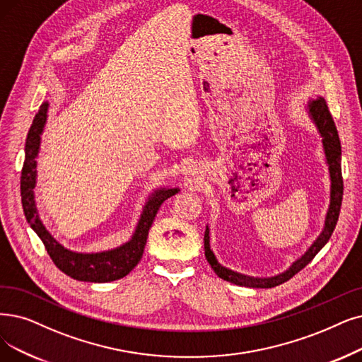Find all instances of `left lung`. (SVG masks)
Wrapping results in <instances>:
<instances>
[{
  "instance_id": "obj_1",
  "label": "left lung",
  "mask_w": 362,
  "mask_h": 362,
  "mask_svg": "<svg viewBox=\"0 0 362 362\" xmlns=\"http://www.w3.org/2000/svg\"><path fill=\"white\" fill-rule=\"evenodd\" d=\"M306 112L309 119L315 124L317 134L321 136L322 151L325 156V165L328 166V177H329V202L328 208L325 212L324 218V227L321 233L316 236V239L312 242L310 247L306 250L305 254H301L296 262L291 263V266L286 270L273 274V276H251L247 273H240L236 270H231L226 266H223L218 259H216L214 251L211 250V228L206 226L205 230V257L208 263L211 264L212 270L218 274V276L230 284H235L239 286H248V288H273L278 286L288 279H291L296 273H298L301 269H305L313 257L320 252L327 242L329 240L332 231L339 220L341 199H343V180H341V146L337 134V127L332 120L329 110L327 107L325 99L322 96L309 98L306 103Z\"/></svg>"
}]
</instances>
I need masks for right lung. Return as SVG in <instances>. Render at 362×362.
Listing matches in <instances>:
<instances>
[{
    "label": "right lung",
    "instance_id": "1",
    "mask_svg": "<svg viewBox=\"0 0 362 362\" xmlns=\"http://www.w3.org/2000/svg\"><path fill=\"white\" fill-rule=\"evenodd\" d=\"M49 103H42L38 112L35 114L30 132L25 144V162L21 177V196L22 206L28 224L38 235L45 243L47 254L53 259L56 267L62 270L68 276L84 282H112L117 281L131 272L142 258L146 248L150 227L156 218L158 208L165 200L175 196L180 187H157L153 190L146 204L142 206L138 223L132 236L119 247L98 251V252H80L72 251L56 240L50 231L42 224L37 202H35V185H37V157L41 147V135L45 132L47 122Z\"/></svg>",
    "mask_w": 362,
    "mask_h": 362
}]
</instances>
